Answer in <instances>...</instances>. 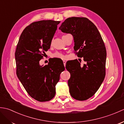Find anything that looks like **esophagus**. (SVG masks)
I'll list each match as a JSON object with an SVG mask.
<instances>
[{
	"instance_id": "esophagus-1",
	"label": "esophagus",
	"mask_w": 124,
	"mask_h": 124,
	"mask_svg": "<svg viewBox=\"0 0 124 124\" xmlns=\"http://www.w3.org/2000/svg\"><path fill=\"white\" fill-rule=\"evenodd\" d=\"M63 64H64V65L65 67V64H66V61H63Z\"/></svg>"
}]
</instances>
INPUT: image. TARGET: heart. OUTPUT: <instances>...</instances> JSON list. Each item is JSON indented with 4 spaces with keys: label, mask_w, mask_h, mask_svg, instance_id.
<instances>
[{
    "label": "heart",
    "mask_w": 124,
    "mask_h": 124,
    "mask_svg": "<svg viewBox=\"0 0 124 124\" xmlns=\"http://www.w3.org/2000/svg\"><path fill=\"white\" fill-rule=\"evenodd\" d=\"M53 56L54 57L59 58V59H64L65 58V55L60 52H55V53L53 54Z\"/></svg>",
    "instance_id": "b5f03b06"
}]
</instances>
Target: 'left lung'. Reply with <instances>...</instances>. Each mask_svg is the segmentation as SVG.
I'll return each mask as SVG.
<instances>
[{
    "instance_id": "left-lung-1",
    "label": "left lung",
    "mask_w": 124,
    "mask_h": 124,
    "mask_svg": "<svg viewBox=\"0 0 124 124\" xmlns=\"http://www.w3.org/2000/svg\"><path fill=\"white\" fill-rule=\"evenodd\" d=\"M59 29L73 36L75 53L85 62L82 65L77 59L67 62L65 68L71 75L68 80L70 95L79 101L86 100L95 94L106 76L104 41L96 26L86 17L68 18Z\"/></svg>"
}]
</instances>
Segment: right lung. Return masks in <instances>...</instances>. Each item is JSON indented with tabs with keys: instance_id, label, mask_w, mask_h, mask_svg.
Listing matches in <instances>:
<instances>
[{
	"instance_id": "right-lung-1",
	"label": "right lung",
	"mask_w": 124,
	"mask_h": 124,
	"mask_svg": "<svg viewBox=\"0 0 124 124\" xmlns=\"http://www.w3.org/2000/svg\"><path fill=\"white\" fill-rule=\"evenodd\" d=\"M60 21L42 20L31 23L20 36L15 53L16 75L29 95L39 102L48 101L55 95V85L65 68L51 60L40 66L39 61L50 48Z\"/></svg>"
}]
</instances>
